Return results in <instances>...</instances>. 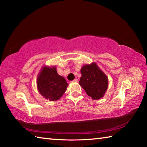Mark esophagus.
<instances>
[{
  "label": "esophagus",
  "mask_w": 147,
  "mask_h": 147,
  "mask_svg": "<svg viewBox=\"0 0 147 147\" xmlns=\"http://www.w3.org/2000/svg\"><path fill=\"white\" fill-rule=\"evenodd\" d=\"M73 82H78V80L77 79V78H75V79L74 80H73Z\"/></svg>",
  "instance_id": "obj_1"
}]
</instances>
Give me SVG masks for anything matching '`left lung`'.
Instances as JSON below:
<instances>
[{
    "label": "left lung",
    "mask_w": 147,
    "mask_h": 147,
    "mask_svg": "<svg viewBox=\"0 0 147 147\" xmlns=\"http://www.w3.org/2000/svg\"><path fill=\"white\" fill-rule=\"evenodd\" d=\"M82 77L79 84L88 96L98 100L104 95L108 85V78L96 63L86 65L81 69Z\"/></svg>",
    "instance_id": "left-lung-1"
}]
</instances>
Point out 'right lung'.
<instances>
[{"instance_id":"obj_1","label":"right lung","mask_w":147,"mask_h":147,"mask_svg":"<svg viewBox=\"0 0 147 147\" xmlns=\"http://www.w3.org/2000/svg\"><path fill=\"white\" fill-rule=\"evenodd\" d=\"M37 81L39 93L46 99L51 101L60 98L68 86L65 79L57 73L56 68L54 67H43Z\"/></svg>"}]
</instances>
